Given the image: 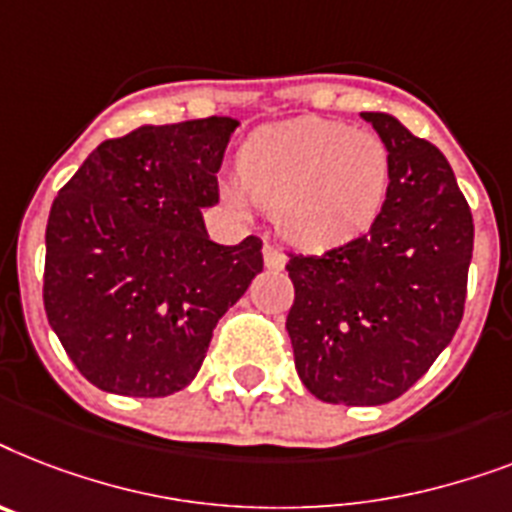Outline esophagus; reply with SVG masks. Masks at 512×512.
Here are the masks:
<instances>
[{"label":"esophagus","instance_id":"34e87169","mask_svg":"<svg viewBox=\"0 0 512 512\" xmlns=\"http://www.w3.org/2000/svg\"><path fill=\"white\" fill-rule=\"evenodd\" d=\"M264 264H267V269H282L285 267V253L267 243L264 245Z\"/></svg>","mask_w":512,"mask_h":512}]
</instances>
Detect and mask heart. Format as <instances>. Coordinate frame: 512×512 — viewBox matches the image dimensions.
<instances>
[{"instance_id":"1","label":"heart","mask_w":512,"mask_h":512,"mask_svg":"<svg viewBox=\"0 0 512 512\" xmlns=\"http://www.w3.org/2000/svg\"><path fill=\"white\" fill-rule=\"evenodd\" d=\"M240 179L227 185L235 203H256L301 248L341 245L375 222L391 179L378 134L293 118L261 126L240 150Z\"/></svg>"}]
</instances>
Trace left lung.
<instances>
[{
    "label": "left lung",
    "instance_id": "obj_1",
    "mask_svg": "<svg viewBox=\"0 0 512 512\" xmlns=\"http://www.w3.org/2000/svg\"><path fill=\"white\" fill-rule=\"evenodd\" d=\"M391 179L370 232L322 256L290 253L288 312L298 378L327 404L394 402L423 378L463 320L473 216L452 166L388 113H362Z\"/></svg>",
    "mask_w": 512,
    "mask_h": 512
}]
</instances>
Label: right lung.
Segmentation results:
<instances>
[{
  "label": "right lung",
  "mask_w": 512,
  "mask_h": 512,
  "mask_svg": "<svg viewBox=\"0 0 512 512\" xmlns=\"http://www.w3.org/2000/svg\"><path fill=\"white\" fill-rule=\"evenodd\" d=\"M235 118L140 126L92 150L47 222L44 309L89 383L169 396L198 375L216 322L264 269L259 237L208 240L203 208Z\"/></svg>",
  "instance_id": "obj_1"
}]
</instances>
